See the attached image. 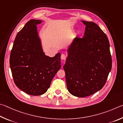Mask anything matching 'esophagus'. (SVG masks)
Returning <instances> with one entry per match:
<instances>
[{
    "label": "esophagus",
    "mask_w": 123,
    "mask_h": 123,
    "mask_svg": "<svg viewBox=\"0 0 123 123\" xmlns=\"http://www.w3.org/2000/svg\"><path fill=\"white\" fill-rule=\"evenodd\" d=\"M66 58V55H65V54H62L61 55V59L63 60H65Z\"/></svg>",
    "instance_id": "1"
}]
</instances>
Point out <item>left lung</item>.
I'll return each mask as SVG.
<instances>
[{
  "instance_id": "obj_1",
  "label": "left lung",
  "mask_w": 123,
  "mask_h": 123,
  "mask_svg": "<svg viewBox=\"0 0 123 123\" xmlns=\"http://www.w3.org/2000/svg\"><path fill=\"white\" fill-rule=\"evenodd\" d=\"M82 22L86 26L84 36L74 38L63 66L68 91L78 97L89 96L102 89L112 68L106 35L96 23Z\"/></svg>"
}]
</instances>
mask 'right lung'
Here are the masks:
<instances>
[{"label":"right lung","instance_id":"obj_1","mask_svg":"<svg viewBox=\"0 0 123 123\" xmlns=\"http://www.w3.org/2000/svg\"><path fill=\"white\" fill-rule=\"evenodd\" d=\"M40 20L31 19L17 33L10 54V65L15 84L26 93H45L61 68L60 53L54 57L45 55L36 25Z\"/></svg>","mask_w":123,"mask_h":123}]
</instances>
